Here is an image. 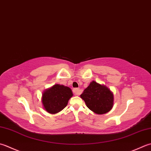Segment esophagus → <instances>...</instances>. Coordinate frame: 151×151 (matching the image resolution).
I'll use <instances>...</instances> for the list:
<instances>
[{
	"label": "esophagus",
	"instance_id": "1",
	"mask_svg": "<svg viewBox=\"0 0 151 151\" xmlns=\"http://www.w3.org/2000/svg\"><path fill=\"white\" fill-rule=\"evenodd\" d=\"M82 90L80 88H74L73 89V93L76 96H79L81 93Z\"/></svg>",
	"mask_w": 151,
	"mask_h": 151
}]
</instances>
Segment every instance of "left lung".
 <instances>
[{"label":"left lung","mask_w":151,"mask_h":151,"mask_svg":"<svg viewBox=\"0 0 151 151\" xmlns=\"http://www.w3.org/2000/svg\"><path fill=\"white\" fill-rule=\"evenodd\" d=\"M81 97L88 109L96 114L107 113L113 107V92L105 85L98 84L95 81L90 82L81 95Z\"/></svg>","instance_id":"left-lung-1"}]
</instances>
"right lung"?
<instances>
[{
    "instance_id": "right-lung-1",
    "label": "right lung",
    "mask_w": 151,
    "mask_h": 151,
    "mask_svg": "<svg viewBox=\"0 0 151 151\" xmlns=\"http://www.w3.org/2000/svg\"><path fill=\"white\" fill-rule=\"evenodd\" d=\"M73 96L70 88L63 85L55 84L44 91L42 97L44 109L50 114L58 113L66 107Z\"/></svg>"
}]
</instances>
